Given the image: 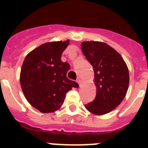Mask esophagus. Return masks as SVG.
<instances>
[{
	"instance_id": "esophagus-1",
	"label": "esophagus",
	"mask_w": 148,
	"mask_h": 148,
	"mask_svg": "<svg viewBox=\"0 0 148 148\" xmlns=\"http://www.w3.org/2000/svg\"><path fill=\"white\" fill-rule=\"evenodd\" d=\"M77 83H78V84H79V85L81 86V82H82V81H81V79H80V78H79V77H78V78L77 79Z\"/></svg>"
}]
</instances>
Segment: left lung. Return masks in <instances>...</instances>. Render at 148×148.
<instances>
[{
    "instance_id": "1",
    "label": "left lung",
    "mask_w": 148,
    "mask_h": 148,
    "mask_svg": "<svg viewBox=\"0 0 148 148\" xmlns=\"http://www.w3.org/2000/svg\"><path fill=\"white\" fill-rule=\"evenodd\" d=\"M81 50L92 65L97 94L85 105L97 115L105 114L117 108L127 94L129 85L128 68L124 59L114 48L99 41H85Z\"/></svg>"
}]
</instances>
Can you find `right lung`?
Wrapping results in <instances>:
<instances>
[{
  "label": "right lung",
  "instance_id": "add662e5",
  "mask_svg": "<svg viewBox=\"0 0 148 148\" xmlns=\"http://www.w3.org/2000/svg\"><path fill=\"white\" fill-rule=\"evenodd\" d=\"M69 45L66 41L45 43L30 52L24 59L20 76L24 95L34 108L42 113L55 111L65 95L79 85L67 77L70 64L60 57Z\"/></svg>",
  "mask_w": 148,
  "mask_h": 148
}]
</instances>
